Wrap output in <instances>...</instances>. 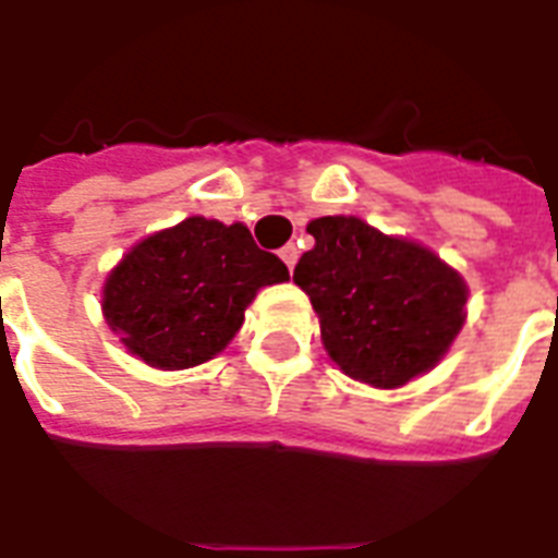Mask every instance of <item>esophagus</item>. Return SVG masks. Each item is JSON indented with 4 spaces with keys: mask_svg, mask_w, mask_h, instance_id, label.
<instances>
[{
    "mask_svg": "<svg viewBox=\"0 0 558 558\" xmlns=\"http://www.w3.org/2000/svg\"><path fill=\"white\" fill-rule=\"evenodd\" d=\"M280 260L287 263L289 271L295 269V263H298V248H295V245H292V243L283 245V248H280Z\"/></svg>",
    "mask_w": 558,
    "mask_h": 558,
    "instance_id": "34e87169",
    "label": "esophagus"
}]
</instances>
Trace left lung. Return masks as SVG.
Returning <instances> with one entry per match:
<instances>
[{
  "instance_id": "1",
  "label": "left lung",
  "mask_w": 558,
  "mask_h": 558,
  "mask_svg": "<svg viewBox=\"0 0 558 558\" xmlns=\"http://www.w3.org/2000/svg\"><path fill=\"white\" fill-rule=\"evenodd\" d=\"M295 266L324 350L350 379L399 388L428 373L466 322V280L420 243L359 217H318Z\"/></svg>"
}]
</instances>
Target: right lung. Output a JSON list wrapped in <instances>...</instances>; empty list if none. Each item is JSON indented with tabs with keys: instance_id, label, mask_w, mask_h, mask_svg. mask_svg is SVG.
I'll list each match as a JSON object with an SVG mask.
<instances>
[{
	"instance_id": "add662e5",
	"label": "right lung",
	"mask_w": 558,
	"mask_h": 558,
	"mask_svg": "<svg viewBox=\"0 0 558 558\" xmlns=\"http://www.w3.org/2000/svg\"><path fill=\"white\" fill-rule=\"evenodd\" d=\"M289 280L243 222L187 217L124 254L104 283V318L124 348L161 371H185L226 350L257 289Z\"/></svg>"
}]
</instances>
